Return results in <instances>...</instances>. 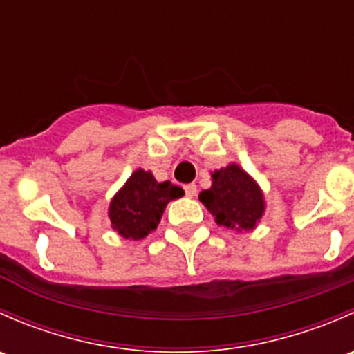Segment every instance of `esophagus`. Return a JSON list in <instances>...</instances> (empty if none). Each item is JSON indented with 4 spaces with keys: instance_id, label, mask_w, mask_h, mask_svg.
Returning <instances> with one entry per match:
<instances>
[{
    "instance_id": "34e87169",
    "label": "esophagus",
    "mask_w": 354,
    "mask_h": 354,
    "mask_svg": "<svg viewBox=\"0 0 354 354\" xmlns=\"http://www.w3.org/2000/svg\"><path fill=\"white\" fill-rule=\"evenodd\" d=\"M197 185L195 183H188L185 185V194H187V197H195L197 195Z\"/></svg>"
}]
</instances>
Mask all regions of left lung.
Instances as JSON below:
<instances>
[{"label":"left lung","instance_id":"left-lung-1","mask_svg":"<svg viewBox=\"0 0 354 354\" xmlns=\"http://www.w3.org/2000/svg\"><path fill=\"white\" fill-rule=\"evenodd\" d=\"M198 198L217 224L238 231L253 230L266 209L260 188L236 164L216 171L212 187L200 192Z\"/></svg>","mask_w":354,"mask_h":354}]
</instances>
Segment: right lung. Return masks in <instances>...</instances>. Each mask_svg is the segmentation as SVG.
Listing matches in <instances>:
<instances>
[{"label": "right lung", "instance_id": "1", "mask_svg": "<svg viewBox=\"0 0 354 354\" xmlns=\"http://www.w3.org/2000/svg\"><path fill=\"white\" fill-rule=\"evenodd\" d=\"M183 194L169 181L157 183L151 173L137 169L111 202V226L127 240H142L156 230L167 203Z\"/></svg>", "mask_w": 354, "mask_h": 354}]
</instances>
